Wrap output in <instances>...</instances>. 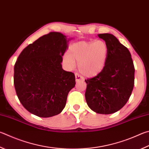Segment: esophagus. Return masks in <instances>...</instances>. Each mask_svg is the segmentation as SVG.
Here are the masks:
<instances>
[{
	"label": "esophagus",
	"mask_w": 149,
	"mask_h": 149,
	"mask_svg": "<svg viewBox=\"0 0 149 149\" xmlns=\"http://www.w3.org/2000/svg\"><path fill=\"white\" fill-rule=\"evenodd\" d=\"M75 81H76V82L79 81H83L84 80V78L81 76V75H80L79 74H75Z\"/></svg>",
	"instance_id": "esophagus-1"
}]
</instances>
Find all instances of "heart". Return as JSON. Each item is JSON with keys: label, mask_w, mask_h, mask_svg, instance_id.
I'll list each match as a JSON object with an SVG mask.
<instances>
[{"label": "heart", "mask_w": 149, "mask_h": 149, "mask_svg": "<svg viewBox=\"0 0 149 149\" xmlns=\"http://www.w3.org/2000/svg\"><path fill=\"white\" fill-rule=\"evenodd\" d=\"M109 47L104 40L95 42H79L71 45L68 54L64 56V61L70 67L78 63L79 71L88 77L96 76L105 67L107 59Z\"/></svg>", "instance_id": "obj_1"}]
</instances>
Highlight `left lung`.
<instances>
[{"label":"left lung","mask_w":149,"mask_h":149,"mask_svg":"<svg viewBox=\"0 0 149 149\" xmlns=\"http://www.w3.org/2000/svg\"><path fill=\"white\" fill-rule=\"evenodd\" d=\"M98 36L107 43L109 53L102 71L85 80V99L93 111L108 115L118 111L128 102L134 86L135 68L130 52L114 35Z\"/></svg>","instance_id":"obj_1"}]
</instances>
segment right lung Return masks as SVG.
<instances>
[{
	"label": "right lung",
	"mask_w": 149,
	"mask_h": 149,
	"mask_svg": "<svg viewBox=\"0 0 149 149\" xmlns=\"http://www.w3.org/2000/svg\"><path fill=\"white\" fill-rule=\"evenodd\" d=\"M68 38L51 32L29 44L20 53L14 66V86L23 107L40 117L59 114L68 94L75 86L74 73L63 69V56Z\"/></svg>",
	"instance_id": "right-lung-1"
}]
</instances>
